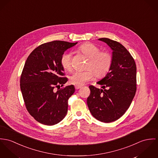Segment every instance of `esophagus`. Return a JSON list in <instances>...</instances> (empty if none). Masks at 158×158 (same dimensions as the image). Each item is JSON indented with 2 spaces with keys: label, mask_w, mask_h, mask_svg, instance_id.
Masks as SVG:
<instances>
[{
  "label": "esophagus",
  "mask_w": 158,
  "mask_h": 158,
  "mask_svg": "<svg viewBox=\"0 0 158 158\" xmlns=\"http://www.w3.org/2000/svg\"><path fill=\"white\" fill-rule=\"evenodd\" d=\"M74 87H75V88H76V89H79V88H81V86H79V85H75Z\"/></svg>",
  "instance_id": "obj_1"
}]
</instances>
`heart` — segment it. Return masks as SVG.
Here are the masks:
<instances>
[{"mask_svg":"<svg viewBox=\"0 0 158 158\" xmlns=\"http://www.w3.org/2000/svg\"><path fill=\"white\" fill-rule=\"evenodd\" d=\"M79 49L88 58L86 66L87 70L74 72L70 77L72 84L83 85L91 81L94 74L98 77H101L110 70L112 64V57L108 52H100V48L91 43H85L81 45ZM60 64L65 70H71V54L64 53L60 58Z\"/></svg>","mask_w":158,"mask_h":158,"instance_id":"heart-1","label":"heart"}]
</instances>
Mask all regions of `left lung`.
Masks as SVG:
<instances>
[{
  "label": "left lung",
  "mask_w": 158,
  "mask_h": 158,
  "mask_svg": "<svg viewBox=\"0 0 158 158\" xmlns=\"http://www.w3.org/2000/svg\"><path fill=\"white\" fill-rule=\"evenodd\" d=\"M98 40L106 43L112 50V64L105 77L97 82L102 89L89 87L91 93L87 105L96 119L111 123L123 116L135 97L136 66L133 57L122 44L108 38Z\"/></svg>",
  "instance_id": "1"
}]
</instances>
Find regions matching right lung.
Masks as SVG:
<instances>
[{"label": "right lung", "instance_id": "obj_1", "mask_svg": "<svg viewBox=\"0 0 158 158\" xmlns=\"http://www.w3.org/2000/svg\"><path fill=\"white\" fill-rule=\"evenodd\" d=\"M77 42L54 40L40 45L28 57L20 85L26 108L37 122L53 125L60 122L68 111V100L74 93L73 85L56 91L65 84L60 58Z\"/></svg>", "mask_w": 158, "mask_h": 158}]
</instances>
